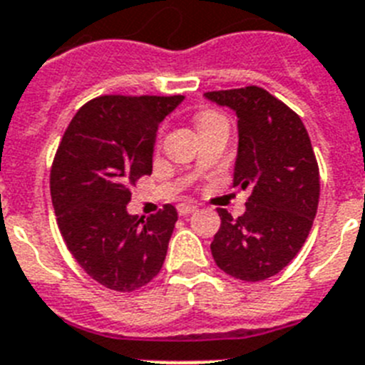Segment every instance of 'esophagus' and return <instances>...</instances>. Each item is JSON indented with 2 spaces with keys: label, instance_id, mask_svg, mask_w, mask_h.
Listing matches in <instances>:
<instances>
[{
  "label": "esophagus",
  "instance_id": "1",
  "mask_svg": "<svg viewBox=\"0 0 365 365\" xmlns=\"http://www.w3.org/2000/svg\"><path fill=\"white\" fill-rule=\"evenodd\" d=\"M196 209H198V205L191 204V202H183V204H178V213L182 215V217L195 213Z\"/></svg>",
  "mask_w": 365,
  "mask_h": 365
}]
</instances>
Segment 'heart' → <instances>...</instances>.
<instances>
[{
	"instance_id": "1",
	"label": "heart",
	"mask_w": 365,
	"mask_h": 365,
	"mask_svg": "<svg viewBox=\"0 0 365 365\" xmlns=\"http://www.w3.org/2000/svg\"><path fill=\"white\" fill-rule=\"evenodd\" d=\"M215 119H222V115H218L217 112H202L200 115H198V119H196V123H198V126L205 125V123H211L215 121Z\"/></svg>"
}]
</instances>
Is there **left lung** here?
Masks as SVG:
<instances>
[{
	"label": "left lung",
	"mask_w": 365,
	"mask_h": 365,
	"mask_svg": "<svg viewBox=\"0 0 365 365\" xmlns=\"http://www.w3.org/2000/svg\"><path fill=\"white\" fill-rule=\"evenodd\" d=\"M204 97L237 115L233 187L248 189L246 211L218 209L211 253L220 270L240 281L279 274L305 244L319 200V170L309 132L274 95L257 86L207 91Z\"/></svg>",
	"instance_id": "obj_1"
}]
</instances>
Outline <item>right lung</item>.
Wrapping results in <instances>:
<instances>
[{
    "instance_id": "obj_1",
    "label": "right lung",
    "mask_w": 365,
    "mask_h": 365,
    "mask_svg": "<svg viewBox=\"0 0 365 365\" xmlns=\"http://www.w3.org/2000/svg\"><path fill=\"white\" fill-rule=\"evenodd\" d=\"M183 95H103L75 113L51 169L58 230L88 275L117 292H132L160 274L176 207L150 217L126 211L141 176L152 174L158 126Z\"/></svg>"
}]
</instances>
